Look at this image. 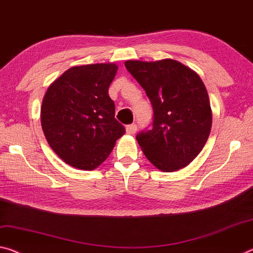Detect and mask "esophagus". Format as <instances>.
Masks as SVG:
<instances>
[{
  "label": "esophagus",
  "mask_w": 253,
  "mask_h": 253,
  "mask_svg": "<svg viewBox=\"0 0 253 253\" xmlns=\"http://www.w3.org/2000/svg\"><path fill=\"white\" fill-rule=\"evenodd\" d=\"M136 130H137V126H136L135 124H131V125H127V126H126L127 134L133 135V134L136 133Z\"/></svg>",
  "instance_id": "esophagus-1"
}]
</instances>
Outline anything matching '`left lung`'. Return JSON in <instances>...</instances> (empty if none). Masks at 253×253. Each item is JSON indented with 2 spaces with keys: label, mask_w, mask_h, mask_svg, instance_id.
Wrapping results in <instances>:
<instances>
[{
  "label": "left lung",
  "mask_w": 253,
  "mask_h": 253,
  "mask_svg": "<svg viewBox=\"0 0 253 253\" xmlns=\"http://www.w3.org/2000/svg\"><path fill=\"white\" fill-rule=\"evenodd\" d=\"M127 71L139 83L153 108L150 129L136 139L153 166L164 172L188 166L205 145L211 128V109L197 73L173 59L127 61Z\"/></svg>",
  "instance_id": "left-lung-1"
}]
</instances>
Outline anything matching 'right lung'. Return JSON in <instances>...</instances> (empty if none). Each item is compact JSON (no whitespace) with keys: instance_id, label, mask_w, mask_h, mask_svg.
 <instances>
[{"instance_id":"obj_1","label":"right lung","mask_w":253,"mask_h":253,"mask_svg":"<svg viewBox=\"0 0 253 253\" xmlns=\"http://www.w3.org/2000/svg\"><path fill=\"white\" fill-rule=\"evenodd\" d=\"M117 70L115 64L74 66L47 89L40 110L43 134L55 153L72 167L95 169L125 134L108 93Z\"/></svg>"}]
</instances>
